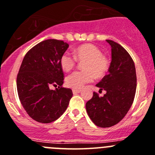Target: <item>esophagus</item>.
Segmentation results:
<instances>
[{"mask_svg":"<svg viewBox=\"0 0 155 155\" xmlns=\"http://www.w3.org/2000/svg\"><path fill=\"white\" fill-rule=\"evenodd\" d=\"M81 92V90L80 89H72V93L74 94H79V93Z\"/></svg>","mask_w":155,"mask_h":155,"instance_id":"obj_1","label":"esophagus"}]
</instances>
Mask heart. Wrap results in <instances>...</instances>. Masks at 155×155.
Here are the masks:
<instances>
[{
	"instance_id": "1",
	"label": "heart",
	"mask_w": 155,
	"mask_h": 155,
	"mask_svg": "<svg viewBox=\"0 0 155 155\" xmlns=\"http://www.w3.org/2000/svg\"><path fill=\"white\" fill-rule=\"evenodd\" d=\"M77 60L83 62L84 71H77L66 77V84L73 89H80L94 80V76L97 79L104 77L110 68L109 59L102 54L101 50L92 44H85L79 46L74 51V55L66 51L60 58V64L62 69L68 72L76 66Z\"/></svg>"
}]
</instances>
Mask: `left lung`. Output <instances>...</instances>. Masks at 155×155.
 I'll use <instances>...</instances> for the list:
<instances>
[{"label": "left lung", "instance_id": "obj_1", "mask_svg": "<svg viewBox=\"0 0 155 155\" xmlns=\"http://www.w3.org/2000/svg\"><path fill=\"white\" fill-rule=\"evenodd\" d=\"M106 41L111 45V61L108 74L96 85L106 94L99 97L94 92L92 98L86 104L89 117L101 128L115 126L126 116L137 90L135 64L130 54L118 43Z\"/></svg>", "mask_w": 155, "mask_h": 155}]
</instances>
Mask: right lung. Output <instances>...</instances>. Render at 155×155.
Here are the masks:
<instances>
[{
  "label": "right lung",
  "instance_id": "obj_1",
  "mask_svg": "<svg viewBox=\"0 0 155 155\" xmlns=\"http://www.w3.org/2000/svg\"><path fill=\"white\" fill-rule=\"evenodd\" d=\"M68 48L63 40H46L31 48L22 60L16 80L18 97L37 122L57 120L68 107L72 91L62 87L64 72L60 64V58ZM52 85L58 88L51 90Z\"/></svg>",
  "mask_w": 155,
  "mask_h": 155
}]
</instances>
